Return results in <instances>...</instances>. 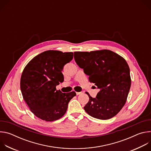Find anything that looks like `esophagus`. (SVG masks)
<instances>
[{"label": "esophagus", "mask_w": 151, "mask_h": 151, "mask_svg": "<svg viewBox=\"0 0 151 151\" xmlns=\"http://www.w3.org/2000/svg\"><path fill=\"white\" fill-rule=\"evenodd\" d=\"M76 95H79V94H82V92H76Z\"/></svg>", "instance_id": "esophagus-1"}]
</instances>
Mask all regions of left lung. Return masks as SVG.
<instances>
[{
	"instance_id": "left-lung-1",
	"label": "left lung",
	"mask_w": 151,
	"mask_h": 151,
	"mask_svg": "<svg viewBox=\"0 0 151 151\" xmlns=\"http://www.w3.org/2000/svg\"><path fill=\"white\" fill-rule=\"evenodd\" d=\"M79 67L89 76L100 91L96 98L88 93L89 101L83 108L90 116L99 119L115 116L124 106L131 87L130 68L124 58L107 50L75 52Z\"/></svg>"
}]
</instances>
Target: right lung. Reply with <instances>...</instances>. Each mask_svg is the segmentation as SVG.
Segmentation results:
<instances>
[{
  "label": "right lung",
  "mask_w": 151,
  "mask_h": 151,
  "mask_svg": "<svg viewBox=\"0 0 151 151\" xmlns=\"http://www.w3.org/2000/svg\"><path fill=\"white\" fill-rule=\"evenodd\" d=\"M72 52L49 50L35 57L25 67L20 81L23 99L32 113L46 121L61 118L75 91L63 93L56 86L64 81V66L73 59Z\"/></svg>",
  "instance_id": "obj_1"
}]
</instances>
